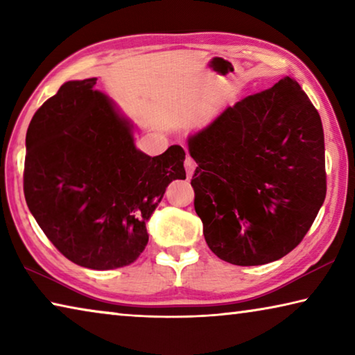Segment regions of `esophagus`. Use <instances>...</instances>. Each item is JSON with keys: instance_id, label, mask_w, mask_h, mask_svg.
Returning <instances> with one entry per match:
<instances>
[{"instance_id": "obj_1", "label": "esophagus", "mask_w": 355, "mask_h": 355, "mask_svg": "<svg viewBox=\"0 0 355 355\" xmlns=\"http://www.w3.org/2000/svg\"><path fill=\"white\" fill-rule=\"evenodd\" d=\"M196 167H197V164H196V161L192 159V156H186V159H184V169H186V173H188V177H191L192 173H194V171H196Z\"/></svg>"}]
</instances>
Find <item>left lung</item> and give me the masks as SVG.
I'll use <instances>...</instances> for the list:
<instances>
[{
	"mask_svg": "<svg viewBox=\"0 0 355 355\" xmlns=\"http://www.w3.org/2000/svg\"><path fill=\"white\" fill-rule=\"evenodd\" d=\"M189 153L205 241L232 264L290 254L326 199L321 117L290 76L227 107L191 137Z\"/></svg>",
	"mask_w": 355,
	"mask_h": 355,
	"instance_id": "obj_1",
	"label": "left lung"
}]
</instances>
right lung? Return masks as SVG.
<instances>
[{
  "label": "right lung",
  "mask_w": 355,
  "mask_h": 355,
  "mask_svg": "<svg viewBox=\"0 0 355 355\" xmlns=\"http://www.w3.org/2000/svg\"><path fill=\"white\" fill-rule=\"evenodd\" d=\"M97 78L69 81L28 127L23 191L53 245L75 264L106 271L135 263L146 222L172 180L186 178L184 150L144 155Z\"/></svg>",
  "instance_id": "obj_1"
}]
</instances>
